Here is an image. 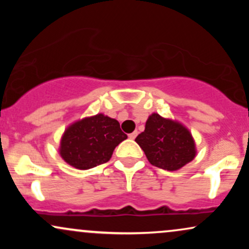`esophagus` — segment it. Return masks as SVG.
Listing matches in <instances>:
<instances>
[{
  "mask_svg": "<svg viewBox=\"0 0 249 249\" xmlns=\"http://www.w3.org/2000/svg\"><path fill=\"white\" fill-rule=\"evenodd\" d=\"M137 136H138V132H137V131H134V132L128 134V138H130V139H134Z\"/></svg>",
  "mask_w": 249,
  "mask_h": 249,
  "instance_id": "obj_1",
  "label": "esophagus"
}]
</instances>
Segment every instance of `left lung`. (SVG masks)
<instances>
[{"label":"left lung","instance_id":"obj_1","mask_svg":"<svg viewBox=\"0 0 249 249\" xmlns=\"http://www.w3.org/2000/svg\"><path fill=\"white\" fill-rule=\"evenodd\" d=\"M136 142L153 166L166 171L179 170L196 154V142L188 128L158 113L148 117L144 132L138 134Z\"/></svg>","mask_w":249,"mask_h":249}]
</instances>
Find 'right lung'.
I'll use <instances>...</instances> for the list:
<instances>
[{
  "mask_svg": "<svg viewBox=\"0 0 249 249\" xmlns=\"http://www.w3.org/2000/svg\"><path fill=\"white\" fill-rule=\"evenodd\" d=\"M126 138L118 121L98 113L67 127L61 139L59 154L71 166L89 170L110 160L116 146Z\"/></svg>",
  "mask_w": 249,
  "mask_h": 249,
  "instance_id": "obj_1",
  "label": "right lung"
}]
</instances>
